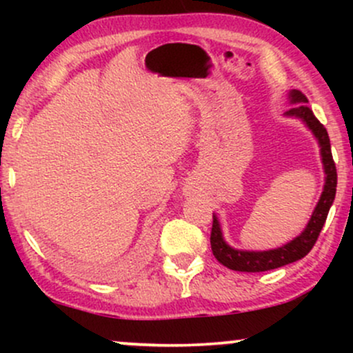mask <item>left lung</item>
I'll use <instances>...</instances> for the list:
<instances>
[{
	"mask_svg": "<svg viewBox=\"0 0 353 353\" xmlns=\"http://www.w3.org/2000/svg\"><path fill=\"white\" fill-rule=\"evenodd\" d=\"M290 101L294 106L285 112L287 116L301 117V119L312 129L315 137L319 139L320 154H322L323 169H325V185L323 192L320 196V201L312 214L309 224L299 237H295L292 242L274 250H264V252H245V250H236L229 247L222 239L221 228L216 216H212V229H210V247H212L214 257L225 265L228 269L239 270V272H264V270H272L277 267L292 264L299 259L305 257L310 252L312 247L315 245L320 236L323 224H325L327 216L332 202L335 199V190H337V169H335L334 157H332L330 139L327 134V129L323 124L315 117L314 111L307 106L305 96L301 91L294 89L290 92Z\"/></svg>",
	"mask_w": 353,
	"mask_h": 353,
	"instance_id": "8db88e82",
	"label": "left lung"
}]
</instances>
